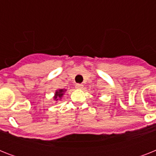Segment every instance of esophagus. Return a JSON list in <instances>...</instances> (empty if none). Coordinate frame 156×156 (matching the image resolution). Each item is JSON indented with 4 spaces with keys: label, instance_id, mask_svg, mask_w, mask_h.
Here are the masks:
<instances>
[{
    "label": "esophagus",
    "instance_id": "34e87169",
    "mask_svg": "<svg viewBox=\"0 0 156 156\" xmlns=\"http://www.w3.org/2000/svg\"><path fill=\"white\" fill-rule=\"evenodd\" d=\"M75 87L77 88V89H83V84H77Z\"/></svg>",
    "mask_w": 156,
    "mask_h": 156
}]
</instances>
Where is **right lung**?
Masks as SVG:
<instances>
[{
    "instance_id": "right-lung-1",
    "label": "right lung",
    "mask_w": 156,
    "mask_h": 156,
    "mask_svg": "<svg viewBox=\"0 0 156 156\" xmlns=\"http://www.w3.org/2000/svg\"><path fill=\"white\" fill-rule=\"evenodd\" d=\"M66 90H67L66 89H58V90H56L55 91V94H54L53 100L55 101H58V100H61Z\"/></svg>"
}]
</instances>
